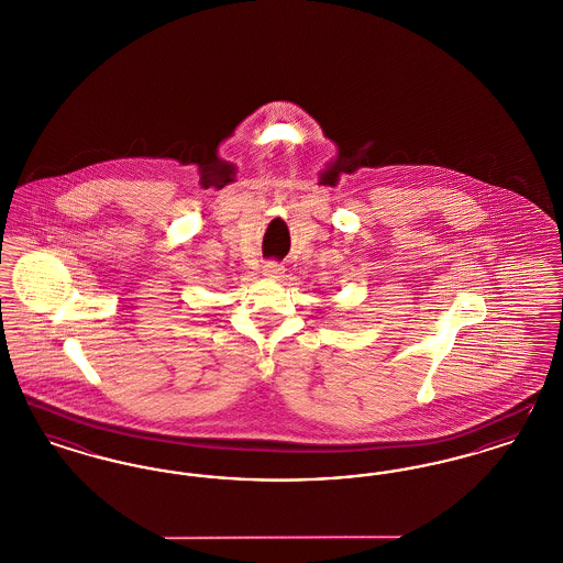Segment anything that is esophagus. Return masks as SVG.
Here are the masks:
<instances>
[{"label": "esophagus", "instance_id": "obj_1", "mask_svg": "<svg viewBox=\"0 0 563 563\" xmlns=\"http://www.w3.org/2000/svg\"><path fill=\"white\" fill-rule=\"evenodd\" d=\"M283 266L280 264H276V262H268L266 266H264V276L269 278V280H278L280 276H283Z\"/></svg>", "mask_w": 563, "mask_h": 563}]
</instances>
